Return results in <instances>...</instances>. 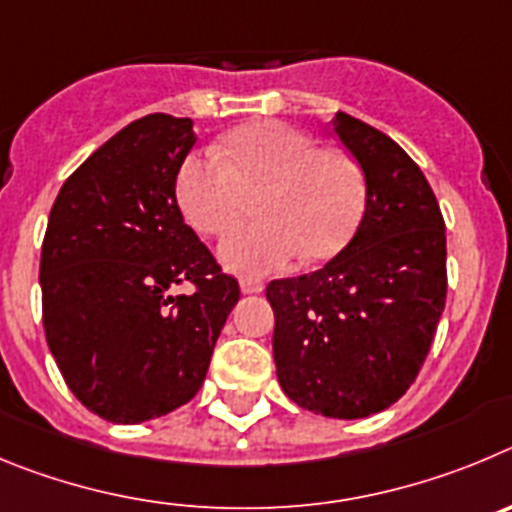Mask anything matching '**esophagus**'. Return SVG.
<instances>
[{"label": "esophagus", "mask_w": 512, "mask_h": 512, "mask_svg": "<svg viewBox=\"0 0 512 512\" xmlns=\"http://www.w3.org/2000/svg\"><path fill=\"white\" fill-rule=\"evenodd\" d=\"M239 288H242V293H262V290H265V283L257 278H242L239 280Z\"/></svg>", "instance_id": "34e87169"}]
</instances>
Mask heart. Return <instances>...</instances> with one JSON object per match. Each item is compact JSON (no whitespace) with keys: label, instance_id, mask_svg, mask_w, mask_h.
I'll list each match as a JSON object with an SVG mask.
<instances>
[{"label":"heart","instance_id":"obj_1","mask_svg":"<svg viewBox=\"0 0 512 512\" xmlns=\"http://www.w3.org/2000/svg\"><path fill=\"white\" fill-rule=\"evenodd\" d=\"M260 196V224L224 239L222 262L239 273H270L298 255L331 260L352 242L365 214V178L352 155L319 147L283 122L239 127L222 150L193 153L178 168L176 199L188 224L224 237Z\"/></svg>","mask_w":512,"mask_h":512}]
</instances>
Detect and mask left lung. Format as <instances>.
I'll use <instances>...</instances> for the list:
<instances>
[{
  "instance_id": "8db88e82",
  "label": "left lung",
  "mask_w": 512,
  "mask_h": 512,
  "mask_svg": "<svg viewBox=\"0 0 512 512\" xmlns=\"http://www.w3.org/2000/svg\"><path fill=\"white\" fill-rule=\"evenodd\" d=\"M334 135L365 173V216L321 270L270 280L280 388L329 418L393 405L421 372L446 303L439 201L403 147L339 112Z\"/></svg>"
}]
</instances>
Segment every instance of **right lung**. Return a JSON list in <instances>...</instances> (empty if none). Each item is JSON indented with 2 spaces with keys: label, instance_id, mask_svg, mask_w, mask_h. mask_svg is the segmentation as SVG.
<instances>
[{
  "label": "right lung",
  "instance_id": "obj_1",
  "mask_svg": "<svg viewBox=\"0 0 512 512\" xmlns=\"http://www.w3.org/2000/svg\"><path fill=\"white\" fill-rule=\"evenodd\" d=\"M193 122L147 114L63 183L40 255L43 329L63 380L91 413L142 423L199 393L239 301L183 222L176 176ZM193 294L176 297V284Z\"/></svg>",
  "mask_w": 512,
  "mask_h": 512
}]
</instances>
